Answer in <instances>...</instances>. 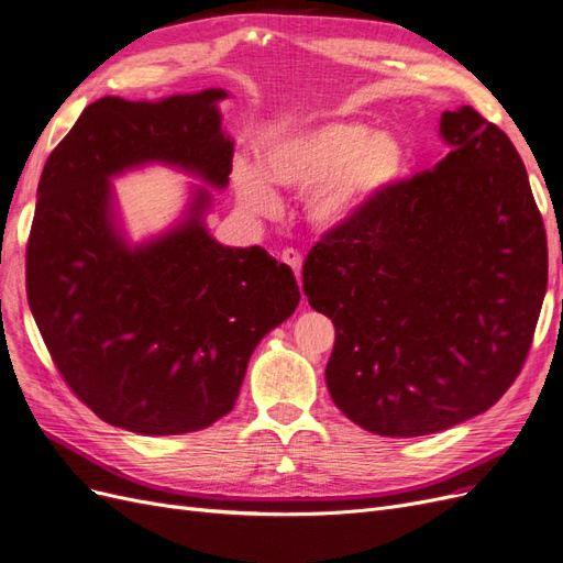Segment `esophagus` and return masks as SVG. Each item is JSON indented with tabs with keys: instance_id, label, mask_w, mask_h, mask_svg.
Listing matches in <instances>:
<instances>
[{
	"instance_id": "34e87169",
	"label": "esophagus",
	"mask_w": 563,
	"mask_h": 563,
	"mask_svg": "<svg viewBox=\"0 0 563 563\" xmlns=\"http://www.w3.org/2000/svg\"><path fill=\"white\" fill-rule=\"evenodd\" d=\"M282 261H284L290 269H294L296 277L300 279V269H302V256H300V252H298V250H284V252H282Z\"/></svg>"
}]
</instances>
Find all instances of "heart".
Wrapping results in <instances>:
<instances>
[{"label":"heart","instance_id":"1","mask_svg":"<svg viewBox=\"0 0 563 563\" xmlns=\"http://www.w3.org/2000/svg\"><path fill=\"white\" fill-rule=\"evenodd\" d=\"M261 168L238 159L233 187L240 206L261 217L279 210L275 183L305 191V212L313 227L334 231L355 221L384 196L409 164L399 133L369 129L355 120L286 124L258 143Z\"/></svg>","mask_w":563,"mask_h":563}]
</instances>
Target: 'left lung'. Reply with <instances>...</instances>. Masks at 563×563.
<instances>
[{"mask_svg": "<svg viewBox=\"0 0 563 563\" xmlns=\"http://www.w3.org/2000/svg\"><path fill=\"white\" fill-rule=\"evenodd\" d=\"M451 147L395 183L302 265L334 323L332 401L380 437H424L483 411L520 374L548 288V240L527 168L471 106L445 110Z\"/></svg>", "mask_w": 563, "mask_h": 563, "instance_id": "8db88e82", "label": "left lung"}]
</instances>
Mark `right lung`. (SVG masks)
Listing matches in <instances>:
<instances>
[{
    "mask_svg": "<svg viewBox=\"0 0 563 563\" xmlns=\"http://www.w3.org/2000/svg\"><path fill=\"white\" fill-rule=\"evenodd\" d=\"M227 89L89 103L48 156L27 242V300L53 363L103 422L145 437L206 430L240 395L263 336L300 302L294 269L261 246H223L196 189L185 219L131 246L110 177L168 164L229 185Z\"/></svg>",
    "mask_w": 563,
    "mask_h": 563,
    "instance_id": "right-lung-1",
    "label": "right lung"
}]
</instances>
